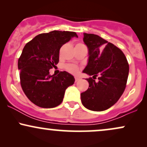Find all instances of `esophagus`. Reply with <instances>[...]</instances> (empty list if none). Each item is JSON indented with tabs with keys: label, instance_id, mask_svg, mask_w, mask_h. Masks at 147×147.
Listing matches in <instances>:
<instances>
[{
	"label": "esophagus",
	"instance_id": "esophagus-1",
	"mask_svg": "<svg viewBox=\"0 0 147 147\" xmlns=\"http://www.w3.org/2000/svg\"><path fill=\"white\" fill-rule=\"evenodd\" d=\"M75 82H77L78 81H79V79H80L79 78V77H75Z\"/></svg>",
	"mask_w": 147,
	"mask_h": 147
}]
</instances>
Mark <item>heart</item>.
Masks as SVG:
<instances>
[{
  "instance_id": "b5f03b06",
  "label": "heart",
  "mask_w": 147,
  "mask_h": 147,
  "mask_svg": "<svg viewBox=\"0 0 147 147\" xmlns=\"http://www.w3.org/2000/svg\"><path fill=\"white\" fill-rule=\"evenodd\" d=\"M65 68L72 74H76L79 72V68L76 65H73V64H69L65 66Z\"/></svg>"
}]
</instances>
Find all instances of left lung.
I'll return each instance as SVG.
<instances>
[{"label": "left lung", "mask_w": 147, "mask_h": 147, "mask_svg": "<svg viewBox=\"0 0 147 147\" xmlns=\"http://www.w3.org/2000/svg\"><path fill=\"white\" fill-rule=\"evenodd\" d=\"M84 42L88 49V61L83 72L97 77L95 82L87 79L89 87L81 93L84 107L103 111L113 106L125 90L129 66L122 50L98 35L84 33Z\"/></svg>", "instance_id": "1"}]
</instances>
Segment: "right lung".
Here are the masks:
<instances>
[{
    "instance_id": "right-lung-1",
    "label": "right lung",
    "mask_w": 147,
    "mask_h": 147,
    "mask_svg": "<svg viewBox=\"0 0 147 147\" xmlns=\"http://www.w3.org/2000/svg\"><path fill=\"white\" fill-rule=\"evenodd\" d=\"M73 37H78L74 32L54 30L37 35L25 45L18 61L21 85L35 105L45 109L59 106L67 88L75 82L68 72L57 76L49 72L59 63L60 48Z\"/></svg>"
}]
</instances>
